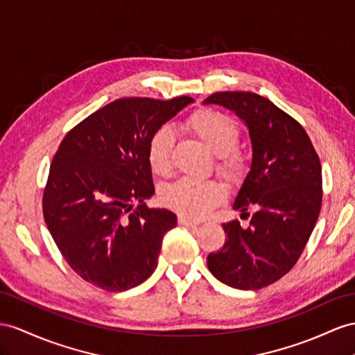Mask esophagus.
Listing matches in <instances>:
<instances>
[{
    "label": "esophagus",
    "instance_id": "esophagus-1",
    "mask_svg": "<svg viewBox=\"0 0 355 355\" xmlns=\"http://www.w3.org/2000/svg\"><path fill=\"white\" fill-rule=\"evenodd\" d=\"M178 223L183 225V226H187V228H196V226H198V222L189 219V217H186V216H180Z\"/></svg>",
    "mask_w": 355,
    "mask_h": 355
}]
</instances>
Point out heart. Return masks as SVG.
Listing matches in <instances>:
<instances>
[{
    "mask_svg": "<svg viewBox=\"0 0 355 355\" xmlns=\"http://www.w3.org/2000/svg\"><path fill=\"white\" fill-rule=\"evenodd\" d=\"M187 130L216 154V168L230 181H239L246 174L248 159L237 147L240 125L232 116L217 109H199L187 118ZM174 135L166 125L150 136L147 160L154 175L168 177L172 171ZM225 198L222 184L213 180L181 178L162 192V202L186 217H204Z\"/></svg>",
    "mask_w": 355,
    "mask_h": 355,
    "instance_id": "heart-1",
    "label": "heart"
}]
</instances>
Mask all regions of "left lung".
I'll list each match as a JSON object with an SVG mask.
<instances>
[{
	"mask_svg": "<svg viewBox=\"0 0 355 355\" xmlns=\"http://www.w3.org/2000/svg\"><path fill=\"white\" fill-rule=\"evenodd\" d=\"M231 109L249 127L252 168L235 198L241 219L223 223V248L207 258L222 284L261 289L295 266L322 204V171L312 141L295 118L249 91H222L205 98ZM254 213L250 215V211Z\"/></svg>",
	"mask_w": 355,
	"mask_h": 355,
	"instance_id": "left-lung-1",
	"label": "left lung"
}]
</instances>
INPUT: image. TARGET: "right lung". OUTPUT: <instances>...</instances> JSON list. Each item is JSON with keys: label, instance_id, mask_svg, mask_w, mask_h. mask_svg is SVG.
I'll return each mask as SVG.
<instances>
[{"label": "right lung", "instance_id": "right-lung-1", "mask_svg": "<svg viewBox=\"0 0 355 355\" xmlns=\"http://www.w3.org/2000/svg\"><path fill=\"white\" fill-rule=\"evenodd\" d=\"M192 102L187 96L116 98L61 141L43 190V217L61 255L88 284L120 293L156 270L177 216L144 202L154 193L147 145Z\"/></svg>", "mask_w": 355, "mask_h": 355}]
</instances>
